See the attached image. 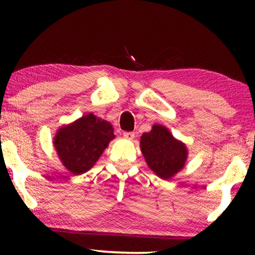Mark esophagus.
<instances>
[{"label":"esophagus","mask_w":255,"mask_h":255,"mask_svg":"<svg viewBox=\"0 0 255 255\" xmlns=\"http://www.w3.org/2000/svg\"><path fill=\"white\" fill-rule=\"evenodd\" d=\"M123 137L125 139H128V140H132V139L134 138V133H133V132H124Z\"/></svg>","instance_id":"esophagus-1"}]
</instances>
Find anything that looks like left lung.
Wrapping results in <instances>:
<instances>
[{
    "mask_svg": "<svg viewBox=\"0 0 255 255\" xmlns=\"http://www.w3.org/2000/svg\"><path fill=\"white\" fill-rule=\"evenodd\" d=\"M140 149L148 167L160 179H172L186 165V145L174 138L163 125H153L151 131L142 133Z\"/></svg>",
    "mask_w": 255,
    "mask_h": 255,
    "instance_id": "obj_1",
    "label": "left lung"
}]
</instances>
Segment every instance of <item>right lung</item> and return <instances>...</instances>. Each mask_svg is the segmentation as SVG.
Returning <instances> with one entry per match:
<instances>
[{
    "label": "right lung",
    "instance_id": "obj_1",
    "mask_svg": "<svg viewBox=\"0 0 255 255\" xmlns=\"http://www.w3.org/2000/svg\"><path fill=\"white\" fill-rule=\"evenodd\" d=\"M114 138V128L109 122L88 114L59 128L53 144L66 169L81 175L95 165Z\"/></svg>",
    "mask_w": 255,
    "mask_h": 255
}]
</instances>
